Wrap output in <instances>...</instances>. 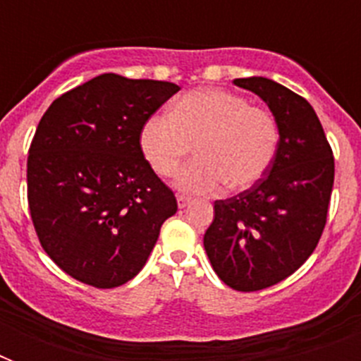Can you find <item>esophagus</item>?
I'll list each match as a JSON object with an SVG mask.
<instances>
[{
	"label": "esophagus",
	"mask_w": 361,
	"mask_h": 361,
	"mask_svg": "<svg viewBox=\"0 0 361 361\" xmlns=\"http://www.w3.org/2000/svg\"><path fill=\"white\" fill-rule=\"evenodd\" d=\"M191 204V197H185V195H178V206L180 208H187Z\"/></svg>",
	"instance_id": "1"
}]
</instances>
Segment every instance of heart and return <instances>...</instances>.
<instances>
[{
	"mask_svg": "<svg viewBox=\"0 0 361 361\" xmlns=\"http://www.w3.org/2000/svg\"><path fill=\"white\" fill-rule=\"evenodd\" d=\"M279 140L269 110L217 87L181 95L169 116H149L138 135L142 155L161 178L174 176L195 146L197 159L176 178V187L189 195H214L225 183L228 191L252 187L274 163Z\"/></svg>",
	"mask_w": 361,
	"mask_h": 361,
	"instance_id": "heart-1",
	"label": "heart"
}]
</instances>
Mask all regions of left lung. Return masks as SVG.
<instances>
[{"mask_svg":"<svg viewBox=\"0 0 361 361\" xmlns=\"http://www.w3.org/2000/svg\"><path fill=\"white\" fill-rule=\"evenodd\" d=\"M234 84L268 104L279 123V149L251 189L215 200L204 249L225 285L255 292L286 279L319 245L336 166L324 129L305 99L264 76Z\"/></svg>","mask_w":361,"mask_h":361,"instance_id":"1","label":"left lung"}]
</instances>
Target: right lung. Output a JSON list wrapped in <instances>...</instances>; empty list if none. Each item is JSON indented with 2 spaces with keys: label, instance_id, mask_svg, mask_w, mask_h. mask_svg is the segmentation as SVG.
<instances>
[{
  "label": "right lung",
  "instance_id": "right-lung-1",
  "mask_svg": "<svg viewBox=\"0 0 361 361\" xmlns=\"http://www.w3.org/2000/svg\"><path fill=\"white\" fill-rule=\"evenodd\" d=\"M180 86L106 73L63 93L37 125L27 204L47 255L73 279L114 288L146 264L174 192L140 152L142 123Z\"/></svg>",
  "mask_w": 361,
  "mask_h": 361
}]
</instances>
